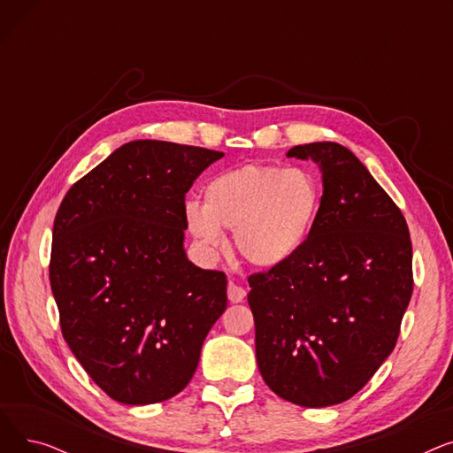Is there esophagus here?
<instances>
[{
    "instance_id": "obj_1",
    "label": "esophagus",
    "mask_w": 453,
    "mask_h": 453,
    "mask_svg": "<svg viewBox=\"0 0 453 453\" xmlns=\"http://www.w3.org/2000/svg\"><path fill=\"white\" fill-rule=\"evenodd\" d=\"M244 297H246V290L242 287H239V284H234V282L227 284V299L231 303H241V301H244Z\"/></svg>"
}]
</instances>
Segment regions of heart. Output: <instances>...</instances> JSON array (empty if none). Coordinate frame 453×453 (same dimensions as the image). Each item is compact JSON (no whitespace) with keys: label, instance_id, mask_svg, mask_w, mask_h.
<instances>
[{"label":"heart","instance_id":"1","mask_svg":"<svg viewBox=\"0 0 453 453\" xmlns=\"http://www.w3.org/2000/svg\"><path fill=\"white\" fill-rule=\"evenodd\" d=\"M321 202L318 180L303 169L242 165L207 181L203 205L187 202L190 234L209 251L224 248V229L250 265L277 268L304 246Z\"/></svg>","mask_w":453,"mask_h":453}]
</instances>
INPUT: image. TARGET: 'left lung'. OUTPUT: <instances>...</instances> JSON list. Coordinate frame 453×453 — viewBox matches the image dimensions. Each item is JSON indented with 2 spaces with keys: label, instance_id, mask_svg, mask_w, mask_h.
Returning <instances> with one entry per match:
<instances>
[{
  "label": "left lung",
  "instance_id": "8db88e82",
  "mask_svg": "<svg viewBox=\"0 0 453 453\" xmlns=\"http://www.w3.org/2000/svg\"><path fill=\"white\" fill-rule=\"evenodd\" d=\"M323 196L311 234L287 265L251 275L255 354L268 388L303 408L358 393L396 345L413 292L408 224L349 149L318 141Z\"/></svg>",
  "mask_w": 453,
  "mask_h": 453
}]
</instances>
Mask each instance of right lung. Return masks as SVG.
<instances>
[{
    "label": "right lung",
    "mask_w": 453,
    "mask_h": 453,
    "mask_svg": "<svg viewBox=\"0 0 453 453\" xmlns=\"http://www.w3.org/2000/svg\"><path fill=\"white\" fill-rule=\"evenodd\" d=\"M224 152L130 141L67 190L50 279L65 343L110 398L145 406L190 382L227 279L185 251V195Z\"/></svg>",
    "instance_id": "obj_1"
}]
</instances>
